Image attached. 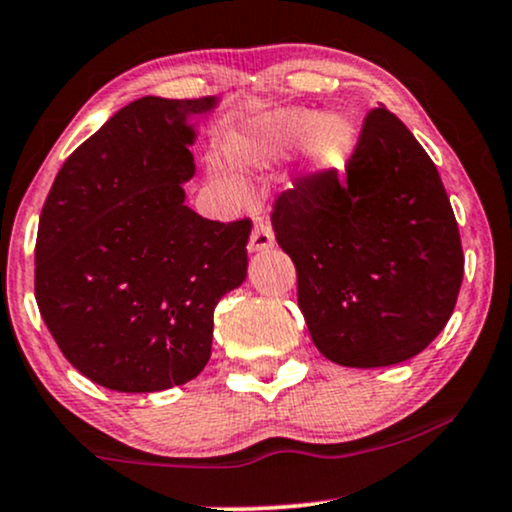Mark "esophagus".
<instances>
[{
    "label": "esophagus",
    "mask_w": 512,
    "mask_h": 512,
    "mask_svg": "<svg viewBox=\"0 0 512 512\" xmlns=\"http://www.w3.org/2000/svg\"><path fill=\"white\" fill-rule=\"evenodd\" d=\"M273 244H275L273 227H270L268 220L258 218L254 232H251V239H249V251H266Z\"/></svg>",
    "instance_id": "1"
}]
</instances>
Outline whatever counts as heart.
<instances>
[{
    "instance_id": "b5f03b06",
    "label": "heart",
    "mask_w": 512,
    "mask_h": 512,
    "mask_svg": "<svg viewBox=\"0 0 512 512\" xmlns=\"http://www.w3.org/2000/svg\"><path fill=\"white\" fill-rule=\"evenodd\" d=\"M314 126V114L309 112H275L263 119L251 134V148L256 155L270 158L304 141ZM350 141V126L342 117H328L311 131L309 136V155L318 167L335 165L347 150Z\"/></svg>"
}]
</instances>
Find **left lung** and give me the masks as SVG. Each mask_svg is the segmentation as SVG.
Wrapping results in <instances>:
<instances>
[{"label":"left lung","mask_w":512,"mask_h":512,"mask_svg":"<svg viewBox=\"0 0 512 512\" xmlns=\"http://www.w3.org/2000/svg\"><path fill=\"white\" fill-rule=\"evenodd\" d=\"M345 172L294 179L273 203L275 239L323 357L354 369L407 362L458 302V222L436 165L386 107L366 112Z\"/></svg>","instance_id":"1"}]
</instances>
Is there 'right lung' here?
Listing matches in <instances>:
<instances>
[{
	"label": "right lung",
	"instance_id": "add662e5",
	"mask_svg": "<svg viewBox=\"0 0 512 512\" xmlns=\"http://www.w3.org/2000/svg\"><path fill=\"white\" fill-rule=\"evenodd\" d=\"M213 98L129 102L66 158L40 213L35 299L74 369L119 393L203 371L213 311L246 278L251 220L184 206L189 117Z\"/></svg>",
	"mask_w": 512,
	"mask_h": 512
}]
</instances>
